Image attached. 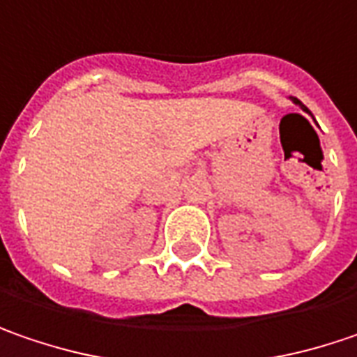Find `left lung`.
Here are the masks:
<instances>
[{
  "label": "left lung",
  "instance_id": "1",
  "mask_svg": "<svg viewBox=\"0 0 357 357\" xmlns=\"http://www.w3.org/2000/svg\"><path fill=\"white\" fill-rule=\"evenodd\" d=\"M295 102H297V104H299V106H301V108H303V110H305V112H310V110H307V108H305V106H303V104H301V102H299V100H295Z\"/></svg>",
  "mask_w": 357,
  "mask_h": 357
}]
</instances>
